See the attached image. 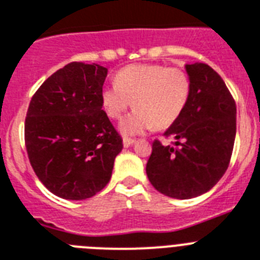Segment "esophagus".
<instances>
[{
    "instance_id": "34e87169",
    "label": "esophagus",
    "mask_w": 260,
    "mask_h": 260,
    "mask_svg": "<svg viewBox=\"0 0 260 260\" xmlns=\"http://www.w3.org/2000/svg\"><path fill=\"white\" fill-rule=\"evenodd\" d=\"M135 139H131V137H124V140H123V144L125 148H128V147H131V145L134 144L135 143Z\"/></svg>"
}]
</instances>
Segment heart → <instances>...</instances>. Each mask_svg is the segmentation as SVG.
<instances>
[{"label":"heart","instance_id":"heart-1","mask_svg":"<svg viewBox=\"0 0 260 260\" xmlns=\"http://www.w3.org/2000/svg\"><path fill=\"white\" fill-rule=\"evenodd\" d=\"M191 79L180 68L163 64H132L120 69L115 85L101 92V104L113 120L134 104L131 115L120 123L124 135H139L156 126L166 129L184 112L191 97Z\"/></svg>","mask_w":260,"mask_h":260}]
</instances>
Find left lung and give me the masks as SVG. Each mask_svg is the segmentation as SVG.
Segmentation results:
<instances>
[{
  "instance_id": "8db88e82",
  "label": "left lung",
  "mask_w": 260,
  "mask_h": 260,
  "mask_svg": "<svg viewBox=\"0 0 260 260\" xmlns=\"http://www.w3.org/2000/svg\"><path fill=\"white\" fill-rule=\"evenodd\" d=\"M191 97L168 129L172 145L152 143L147 176L160 193L191 199L210 191L229 168L236 135V104L220 76L204 62L185 65Z\"/></svg>"
}]
</instances>
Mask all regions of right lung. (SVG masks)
Returning <instances> with one entry per match:
<instances>
[{"label":"right lung","mask_w":260,"mask_h":260,"mask_svg":"<svg viewBox=\"0 0 260 260\" xmlns=\"http://www.w3.org/2000/svg\"><path fill=\"white\" fill-rule=\"evenodd\" d=\"M108 69L71 62L36 90L25 119L27 157L41 183L68 200L92 198L111 180L123 139L103 111Z\"/></svg>","instance_id":"1"}]
</instances>
